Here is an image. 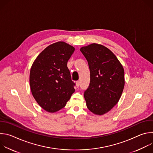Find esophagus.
I'll return each instance as SVG.
<instances>
[{
  "label": "esophagus",
  "instance_id": "obj_1",
  "mask_svg": "<svg viewBox=\"0 0 153 153\" xmlns=\"http://www.w3.org/2000/svg\"><path fill=\"white\" fill-rule=\"evenodd\" d=\"M76 86H77V88H78V87L79 86V85H80V82H79V81H77V82H76Z\"/></svg>",
  "mask_w": 153,
  "mask_h": 153
}]
</instances>
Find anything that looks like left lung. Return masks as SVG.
<instances>
[{
    "instance_id": "left-lung-1",
    "label": "left lung",
    "mask_w": 153,
    "mask_h": 153,
    "mask_svg": "<svg viewBox=\"0 0 153 153\" xmlns=\"http://www.w3.org/2000/svg\"><path fill=\"white\" fill-rule=\"evenodd\" d=\"M88 61L90 83L84 93L88 110L101 116L119 102L125 85L124 69L114 54L106 47L93 43L80 49Z\"/></svg>"
}]
</instances>
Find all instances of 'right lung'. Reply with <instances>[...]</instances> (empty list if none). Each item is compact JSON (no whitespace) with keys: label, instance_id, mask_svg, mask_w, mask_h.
I'll use <instances>...</instances> for the list:
<instances>
[{"label":"right lung","instance_id":"add662e5","mask_svg":"<svg viewBox=\"0 0 153 153\" xmlns=\"http://www.w3.org/2000/svg\"><path fill=\"white\" fill-rule=\"evenodd\" d=\"M74 47L62 41L48 46L31 67L30 86L37 103L43 110L55 113L67 104L74 92L67 62Z\"/></svg>","mask_w":153,"mask_h":153}]
</instances>
